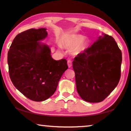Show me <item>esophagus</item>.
I'll return each instance as SVG.
<instances>
[{
	"label": "esophagus",
	"mask_w": 131,
	"mask_h": 131,
	"mask_svg": "<svg viewBox=\"0 0 131 131\" xmlns=\"http://www.w3.org/2000/svg\"><path fill=\"white\" fill-rule=\"evenodd\" d=\"M68 67L69 68H71V66H72V62L70 60H69L68 61Z\"/></svg>",
	"instance_id": "34e87169"
}]
</instances>
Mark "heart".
Masks as SVG:
<instances>
[{
  "label": "heart",
  "instance_id": "obj_1",
  "mask_svg": "<svg viewBox=\"0 0 131 131\" xmlns=\"http://www.w3.org/2000/svg\"><path fill=\"white\" fill-rule=\"evenodd\" d=\"M62 46L66 49L71 50V53L79 56L83 53L90 46V40L78 34L68 35L62 41ZM61 47V44L59 45Z\"/></svg>",
  "mask_w": 131,
  "mask_h": 131
}]
</instances>
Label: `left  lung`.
Returning a JSON list of instances; mask_svg holds the SVG:
<instances>
[{
  "instance_id": "obj_1",
  "label": "left lung",
  "mask_w": 131,
  "mask_h": 131,
  "mask_svg": "<svg viewBox=\"0 0 131 131\" xmlns=\"http://www.w3.org/2000/svg\"><path fill=\"white\" fill-rule=\"evenodd\" d=\"M122 52L114 39L102 34L73 62L78 93L84 101L100 102L117 86Z\"/></svg>"
}]
</instances>
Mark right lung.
Returning <instances> with one entry per match:
<instances>
[{"label":"right lung","instance_id":"add662e5","mask_svg":"<svg viewBox=\"0 0 131 131\" xmlns=\"http://www.w3.org/2000/svg\"><path fill=\"white\" fill-rule=\"evenodd\" d=\"M46 28L31 29L18 34L8 53L10 78L27 98L43 101L52 96L68 66L65 59L55 60L49 47L41 42Z\"/></svg>","mask_w":131,"mask_h":131}]
</instances>
